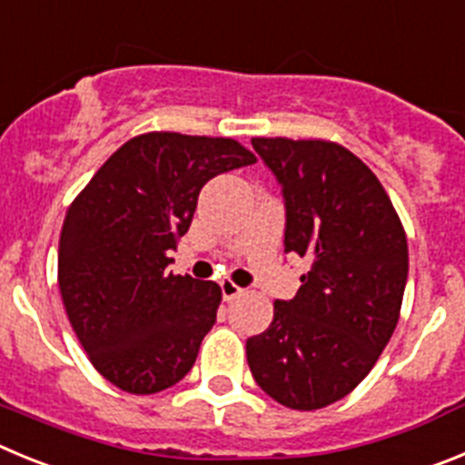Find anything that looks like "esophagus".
I'll list each match as a JSON object with an SVG mask.
<instances>
[{
    "label": "esophagus",
    "mask_w": 465,
    "mask_h": 465,
    "mask_svg": "<svg viewBox=\"0 0 465 465\" xmlns=\"http://www.w3.org/2000/svg\"><path fill=\"white\" fill-rule=\"evenodd\" d=\"M220 287H223V299L224 301H233V299H238V296L242 294L241 287H238L236 282H232V280H223V282H220Z\"/></svg>",
    "instance_id": "esophagus-1"
}]
</instances>
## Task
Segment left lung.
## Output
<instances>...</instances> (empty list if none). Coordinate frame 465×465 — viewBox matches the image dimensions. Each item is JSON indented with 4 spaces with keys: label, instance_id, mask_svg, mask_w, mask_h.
<instances>
[{
    "label": "left lung",
    "instance_id": "obj_1",
    "mask_svg": "<svg viewBox=\"0 0 465 465\" xmlns=\"http://www.w3.org/2000/svg\"><path fill=\"white\" fill-rule=\"evenodd\" d=\"M252 148L282 185L284 252L311 262L292 301L248 338L250 371L273 401L320 410L371 373L399 324L408 238L378 175L345 145L257 136Z\"/></svg>",
    "mask_w": 465,
    "mask_h": 465
}]
</instances>
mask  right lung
<instances>
[{"label":"right lung","instance_id":"add662e5","mask_svg":"<svg viewBox=\"0 0 465 465\" xmlns=\"http://www.w3.org/2000/svg\"><path fill=\"white\" fill-rule=\"evenodd\" d=\"M257 157L227 136L139 134L66 208L57 282L71 329L99 373L129 394H157L194 366L223 290L166 273L211 178Z\"/></svg>","mask_w":465,"mask_h":465}]
</instances>
